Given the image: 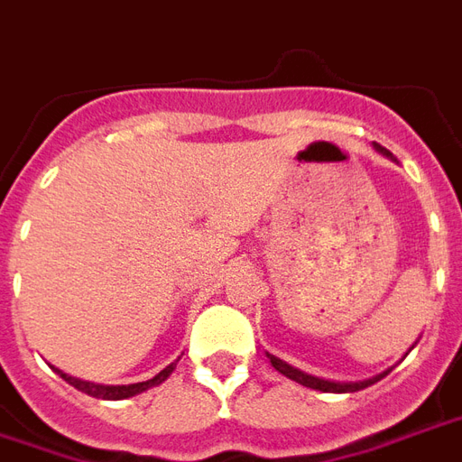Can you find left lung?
<instances>
[{
    "mask_svg": "<svg viewBox=\"0 0 462 462\" xmlns=\"http://www.w3.org/2000/svg\"><path fill=\"white\" fill-rule=\"evenodd\" d=\"M374 149H377L379 153H384V156H389L392 162H394V156L384 149V146L374 144ZM416 345V343H413ZM413 345L409 347V353L413 350ZM406 353V355H409ZM266 357H269V362H272V367H274L276 372H282L283 377L293 379V382H299V384H303V387H310V389H318V392H333V394H347V392H360V389L370 387V384H374V382H379L382 377H387L389 372H392V367L384 372H379V374H374V377L370 379H362V382H330V379H323V377H313V374H309V372H300L296 370V367H291L289 362L279 360V357H274V355L266 353Z\"/></svg>",
    "mask_w": 462,
    "mask_h": 462,
    "instance_id": "8db88e82",
    "label": "left lung"
}]
</instances>
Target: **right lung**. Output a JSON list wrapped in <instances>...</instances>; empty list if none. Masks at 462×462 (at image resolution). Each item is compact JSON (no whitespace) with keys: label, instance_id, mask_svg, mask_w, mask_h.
I'll list each match as a JSON object with an SVG mask.
<instances>
[{"label":"right lung","instance_id":"add662e5","mask_svg":"<svg viewBox=\"0 0 462 462\" xmlns=\"http://www.w3.org/2000/svg\"><path fill=\"white\" fill-rule=\"evenodd\" d=\"M176 362H171L169 367H163L156 377L146 379V382H136V384H95V382H85V379L70 377V374H66L63 370L53 367V365H51V367H53V372H58L60 377L66 379L68 384H73L75 389H80V392H85V394L95 396V399H107V402H119V399H129V396L142 394V392H146V389L159 387L162 382H166V379L171 377V372L176 370Z\"/></svg>","mask_w":462,"mask_h":462}]
</instances>
